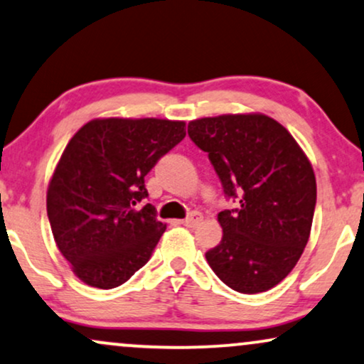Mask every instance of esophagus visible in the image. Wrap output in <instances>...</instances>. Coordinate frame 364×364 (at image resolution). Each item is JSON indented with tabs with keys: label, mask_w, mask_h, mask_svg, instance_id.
<instances>
[{
	"label": "esophagus",
	"mask_w": 364,
	"mask_h": 364,
	"mask_svg": "<svg viewBox=\"0 0 364 364\" xmlns=\"http://www.w3.org/2000/svg\"><path fill=\"white\" fill-rule=\"evenodd\" d=\"M181 223L183 224V226H187V228H197L200 223H203V216H200L199 213H192L189 218H186Z\"/></svg>",
	"instance_id": "esophagus-1"
}]
</instances>
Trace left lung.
Returning <instances> with one entry per match:
<instances>
[{
  "mask_svg": "<svg viewBox=\"0 0 364 364\" xmlns=\"http://www.w3.org/2000/svg\"><path fill=\"white\" fill-rule=\"evenodd\" d=\"M224 196L240 200L218 214L223 240L205 253L232 290L259 294L280 284L304 253L316 209V175L294 136L270 116L223 114L189 123Z\"/></svg>",
  "mask_w": 364,
  "mask_h": 364,
  "instance_id": "left-lung-1",
  "label": "left lung"
}]
</instances>
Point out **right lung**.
<instances>
[{"instance_id": "obj_1", "label": "right lung", "mask_w": 364, "mask_h": 364, "mask_svg": "<svg viewBox=\"0 0 364 364\" xmlns=\"http://www.w3.org/2000/svg\"><path fill=\"white\" fill-rule=\"evenodd\" d=\"M186 136L183 121L105 118L84 124L67 143L47 191L57 248L84 284L114 289L150 259L165 224L145 175Z\"/></svg>"}]
</instances>
